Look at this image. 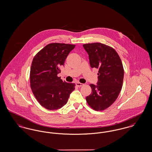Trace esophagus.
I'll list each match as a JSON object with an SVG mask.
<instances>
[{
  "mask_svg": "<svg viewBox=\"0 0 152 152\" xmlns=\"http://www.w3.org/2000/svg\"><path fill=\"white\" fill-rule=\"evenodd\" d=\"M76 85L78 87H81V86H83V83H81L80 82H76Z\"/></svg>",
  "mask_w": 152,
  "mask_h": 152,
  "instance_id": "esophagus-1",
  "label": "esophagus"
}]
</instances>
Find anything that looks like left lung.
Returning a JSON list of instances; mask_svg holds the SVG:
<instances>
[{
	"mask_svg": "<svg viewBox=\"0 0 152 152\" xmlns=\"http://www.w3.org/2000/svg\"><path fill=\"white\" fill-rule=\"evenodd\" d=\"M91 68L98 69L96 85L90 84L92 91L86 99L96 110H103L114 103L121 90L124 70L116 51L101 43L85 44Z\"/></svg>",
	"mask_w": 152,
	"mask_h": 152,
	"instance_id": "1",
	"label": "left lung"
}]
</instances>
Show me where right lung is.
<instances>
[{
  "mask_svg": "<svg viewBox=\"0 0 152 152\" xmlns=\"http://www.w3.org/2000/svg\"><path fill=\"white\" fill-rule=\"evenodd\" d=\"M75 45L50 43L34 56L30 70V86L37 100L45 108L55 110L67 104L74 83L64 82L57 75Z\"/></svg>",
  "mask_w": 152,
  "mask_h": 152,
  "instance_id": "1",
  "label": "right lung"
}]
</instances>
